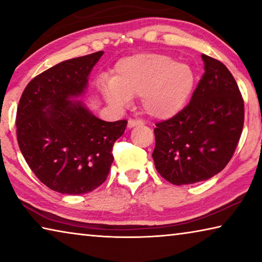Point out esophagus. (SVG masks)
Listing matches in <instances>:
<instances>
[{"mask_svg": "<svg viewBox=\"0 0 262 262\" xmlns=\"http://www.w3.org/2000/svg\"><path fill=\"white\" fill-rule=\"evenodd\" d=\"M142 125H143V121H141V120H134V119L128 120V128H133V127L142 126Z\"/></svg>", "mask_w": 262, "mask_h": 262, "instance_id": "obj_1", "label": "esophagus"}]
</instances>
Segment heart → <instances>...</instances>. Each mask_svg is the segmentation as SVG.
<instances>
[{
    "mask_svg": "<svg viewBox=\"0 0 262 262\" xmlns=\"http://www.w3.org/2000/svg\"><path fill=\"white\" fill-rule=\"evenodd\" d=\"M194 85L188 64L171 56L141 53L120 60L114 76L100 79L101 95L108 104L125 108L133 97L140 96L144 112L155 119H167L179 113Z\"/></svg>",
    "mask_w": 262,
    "mask_h": 262,
    "instance_id": "1",
    "label": "heart"
}]
</instances>
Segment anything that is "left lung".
<instances>
[{
  "instance_id": "obj_1",
  "label": "left lung",
  "mask_w": 262,
  "mask_h": 262,
  "mask_svg": "<svg viewBox=\"0 0 262 262\" xmlns=\"http://www.w3.org/2000/svg\"><path fill=\"white\" fill-rule=\"evenodd\" d=\"M201 57L205 74L190 103L154 129L156 170L178 186L220 173L231 159L244 126V100L236 79L219 60Z\"/></svg>"
}]
</instances>
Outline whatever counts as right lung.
Masks as SVG:
<instances>
[{"mask_svg":"<svg viewBox=\"0 0 262 262\" xmlns=\"http://www.w3.org/2000/svg\"><path fill=\"white\" fill-rule=\"evenodd\" d=\"M103 51L60 62L26 85L17 110V140L38 179L61 194L79 195L107 178L114 142L127 121L107 122L82 100Z\"/></svg>","mask_w":262,"mask_h":262,"instance_id":"obj_1","label":"right lung"}]
</instances>
